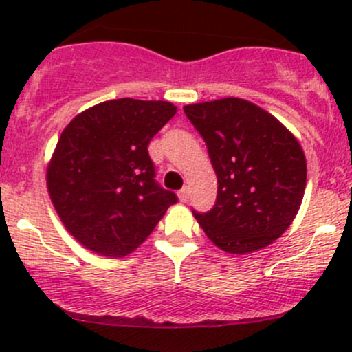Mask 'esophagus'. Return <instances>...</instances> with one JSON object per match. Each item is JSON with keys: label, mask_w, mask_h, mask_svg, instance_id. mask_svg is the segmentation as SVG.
<instances>
[{"label": "esophagus", "mask_w": 352, "mask_h": 352, "mask_svg": "<svg viewBox=\"0 0 352 352\" xmlns=\"http://www.w3.org/2000/svg\"><path fill=\"white\" fill-rule=\"evenodd\" d=\"M179 199H180V202H187V201H189V189H187V187H184V189L180 190Z\"/></svg>", "instance_id": "1"}]
</instances>
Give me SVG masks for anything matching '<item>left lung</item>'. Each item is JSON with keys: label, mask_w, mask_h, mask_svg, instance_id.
Here are the masks:
<instances>
[{"label": "left lung", "mask_w": 352, "mask_h": 352, "mask_svg": "<svg viewBox=\"0 0 352 352\" xmlns=\"http://www.w3.org/2000/svg\"><path fill=\"white\" fill-rule=\"evenodd\" d=\"M208 146L218 197L194 212L216 247L243 255L261 250L289 228L307 187V160L296 138L258 105L221 98L184 107Z\"/></svg>", "instance_id": "left-lung-1"}]
</instances>
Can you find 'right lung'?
<instances>
[{
  "mask_svg": "<svg viewBox=\"0 0 352 352\" xmlns=\"http://www.w3.org/2000/svg\"><path fill=\"white\" fill-rule=\"evenodd\" d=\"M162 100L117 98L78 113L47 165V190L67 232L105 257L136 250L177 196L160 187L151 138L175 116Z\"/></svg>",
  "mask_w": 352,
  "mask_h": 352,
  "instance_id": "add662e5",
  "label": "right lung"
}]
</instances>
